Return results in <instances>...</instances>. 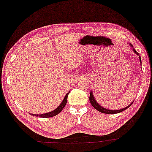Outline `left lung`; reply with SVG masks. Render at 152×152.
<instances>
[{
    "label": "left lung",
    "instance_id": "left-lung-1",
    "mask_svg": "<svg viewBox=\"0 0 152 152\" xmlns=\"http://www.w3.org/2000/svg\"><path fill=\"white\" fill-rule=\"evenodd\" d=\"M131 46L133 47L132 45H131ZM133 51H134V52L135 53V54H137V55H140V54H139V53L137 52V51L135 50L134 49H133ZM140 61H141L140 56ZM141 64H142V62H141ZM89 99H90V102H91V105H93V107H94L95 109H96L97 110H98L100 113H106V114H116V113H121L123 110H125L128 108L129 107H130V105L133 103V102H132V103L130 105H128V106H127V107H125V108H123V109L118 110H107V109H106V108H104V107H101V106H100L99 104L97 103V102L96 101V100H95V98H94V95H93V93L92 92H91L90 97H89Z\"/></svg>",
    "mask_w": 152,
    "mask_h": 152
}]
</instances>
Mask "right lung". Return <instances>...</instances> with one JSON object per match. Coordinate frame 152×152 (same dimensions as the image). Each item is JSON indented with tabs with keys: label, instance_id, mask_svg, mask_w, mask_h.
<instances>
[{
	"label": "right lung",
	"instance_id": "right-lung-1",
	"mask_svg": "<svg viewBox=\"0 0 152 152\" xmlns=\"http://www.w3.org/2000/svg\"><path fill=\"white\" fill-rule=\"evenodd\" d=\"M69 94V92L66 95L64 98L63 101H62L61 104L58 105V107H57V108L54 110L52 111V112L45 113V114H42V115H34V114H30V115H33V116H37V117H38V118H51V117L56 116V115H58V113H59L62 110H63L64 107H65L66 104V102H67V98H68Z\"/></svg>",
	"mask_w": 152,
	"mask_h": 152
}]
</instances>
